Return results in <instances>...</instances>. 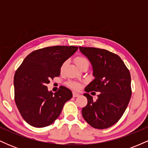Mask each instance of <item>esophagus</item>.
<instances>
[{
	"instance_id": "esophagus-1",
	"label": "esophagus",
	"mask_w": 148,
	"mask_h": 148,
	"mask_svg": "<svg viewBox=\"0 0 148 148\" xmlns=\"http://www.w3.org/2000/svg\"><path fill=\"white\" fill-rule=\"evenodd\" d=\"M79 96V94L77 92H73V97H76Z\"/></svg>"
}]
</instances>
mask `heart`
I'll return each mask as SVG.
<instances>
[{
    "instance_id": "obj_1",
    "label": "heart",
    "mask_w": 148,
    "mask_h": 148,
    "mask_svg": "<svg viewBox=\"0 0 148 148\" xmlns=\"http://www.w3.org/2000/svg\"><path fill=\"white\" fill-rule=\"evenodd\" d=\"M86 62H88V59H86V58L84 57L78 56L75 58V63L79 67H81L82 64L86 63ZM66 63H67V62H64L62 64V65H61V67H60L61 71L64 69V66L66 65ZM67 84L69 87H70L71 88H72V89L74 90H79L80 88V86H81L79 83L74 82V81H69Z\"/></svg>"
}]
</instances>
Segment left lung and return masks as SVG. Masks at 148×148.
Masks as SVG:
<instances>
[{"label":"left lung","instance_id":"8db88e82","mask_svg":"<svg viewBox=\"0 0 148 148\" xmlns=\"http://www.w3.org/2000/svg\"><path fill=\"white\" fill-rule=\"evenodd\" d=\"M79 49L90 61L95 77L85 91L100 92L96 101L88 93L84 95L88 103L82 108V115L94 128H108L121 118L130 101V71L117 54L106 49L81 47Z\"/></svg>","mask_w":148,"mask_h":148}]
</instances>
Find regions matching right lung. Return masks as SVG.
<instances>
[{
  "instance_id": "add662e5",
  "label": "right lung",
  "mask_w": 148,
  "mask_h": 148,
  "mask_svg": "<svg viewBox=\"0 0 148 148\" xmlns=\"http://www.w3.org/2000/svg\"><path fill=\"white\" fill-rule=\"evenodd\" d=\"M74 46H53L31 52L16 69L14 76V100L27 123L41 128L60 115L72 92L60 86L56 92H49L47 84L60 74L62 64L77 51Z\"/></svg>"
}]
</instances>
